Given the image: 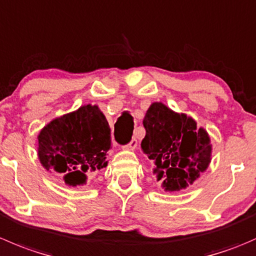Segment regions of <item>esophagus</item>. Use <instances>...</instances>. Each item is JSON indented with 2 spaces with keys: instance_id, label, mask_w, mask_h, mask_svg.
<instances>
[{
  "instance_id": "34e87169",
  "label": "esophagus",
  "mask_w": 256,
  "mask_h": 256,
  "mask_svg": "<svg viewBox=\"0 0 256 256\" xmlns=\"http://www.w3.org/2000/svg\"><path fill=\"white\" fill-rule=\"evenodd\" d=\"M136 146H138V140H136V138H132L128 145H125V148L126 150H135Z\"/></svg>"
}]
</instances>
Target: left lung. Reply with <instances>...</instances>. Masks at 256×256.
I'll use <instances>...</instances> for the list:
<instances>
[{
    "label": "left lung",
    "mask_w": 256,
    "mask_h": 256,
    "mask_svg": "<svg viewBox=\"0 0 256 256\" xmlns=\"http://www.w3.org/2000/svg\"><path fill=\"white\" fill-rule=\"evenodd\" d=\"M146 135L141 148L154 162V174L166 191H178L192 184L212 160L210 138L185 114H176L154 102L144 118Z\"/></svg>",
    "instance_id": "obj_1"
}]
</instances>
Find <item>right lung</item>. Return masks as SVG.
<instances>
[{"label":"right lung","mask_w":256,"mask_h":256,"mask_svg":"<svg viewBox=\"0 0 256 256\" xmlns=\"http://www.w3.org/2000/svg\"><path fill=\"white\" fill-rule=\"evenodd\" d=\"M38 158L46 170L64 174L68 185L86 182L88 174L108 166L110 128L96 105L78 110L47 124L38 135Z\"/></svg>","instance_id":"obj_1"}]
</instances>
